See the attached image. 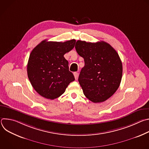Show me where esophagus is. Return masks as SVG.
<instances>
[{"label": "esophagus", "mask_w": 149, "mask_h": 149, "mask_svg": "<svg viewBox=\"0 0 149 149\" xmlns=\"http://www.w3.org/2000/svg\"><path fill=\"white\" fill-rule=\"evenodd\" d=\"M74 77H75V79H77L78 78V72H74Z\"/></svg>", "instance_id": "obj_1"}]
</instances>
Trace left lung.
I'll return each mask as SVG.
<instances>
[{
    "label": "left lung",
    "mask_w": 149,
    "mask_h": 149,
    "mask_svg": "<svg viewBox=\"0 0 149 149\" xmlns=\"http://www.w3.org/2000/svg\"><path fill=\"white\" fill-rule=\"evenodd\" d=\"M75 47L84 59L78 77L84 94L95 103L107 100L117 90L121 81L123 67L118 53L104 41L92 43L78 40Z\"/></svg>",
    "instance_id": "obj_1"
}]
</instances>
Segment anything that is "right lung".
<instances>
[{
  "label": "right lung",
  "instance_id": "right-lung-1",
  "mask_svg": "<svg viewBox=\"0 0 149 149\" xmlns=\"http://www.w3.org/2000/svg\"><path fill=\"white\" fill-rule=\"evenodd\" d=\"M75 42V39L64 42L44 40L32 51L27 65L28 76L33 88L41 96L56 98L75 80L63 55L74 48Z\"/></svg>",
  "mask_w": 149,
  "mask_h": 149
}]
</instances>
